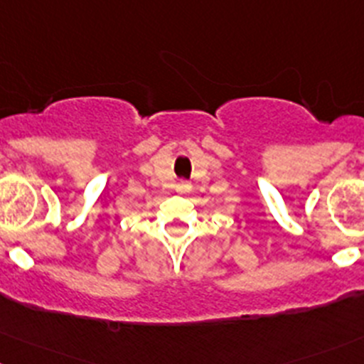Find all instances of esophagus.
<instances>
[{
    "mask_svg": "<svg viewBox=\"0 0 364 364\" xmlns=\"http://www.w3.org/2000/svg\"><path fill=\"white\" fill-rule=\"evenodd\" d=\"M177 191H178V193H182V194L189 193V191H191V183L186 182V181H181V182L177 183Z\"/></svg>",
    "mask_w": 364,
    "mask_h": 364,
    "instance_id": "1",
    "label": "esophagus"
}]
</instances>
